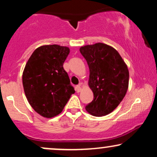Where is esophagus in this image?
<instances>
[{
    "mask_svg": "<svg viewBox=\"0 0 157 157\" xmlns=\"http://www.w3.org/2000/svg\"><path fill=\"white\" fill-rule=\"evenodd\" d=\"M81 89H82V88H81L80 85H79V86H76V91H77V93L80 92Z\"/></svg>",
    "mask_w": 157,
    "mask_h": 157,
    "instance_id": "1",
    "label": "esophagus"
}]
</instances>
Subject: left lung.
Wrapping results in <instances>:
<instances>
[{
  "label": "left lung",
  "mask_w": 157,
  "mask_h": 157,
  "mask_svg": "<svg viewBox=\"0 0 157 157\" xmlns=\"http://www.w3.org/2000/svg\"><path fill=\"white\" fill-rule=\"evenodd\" d=\"M80 52L89 66L88 83L94 94V100L86 110L93 116H105L125 96L129 82L128 66L114 48L102 43L81 46Z\"/></svg>",
  "instance_id": "1"
}]
</instances>
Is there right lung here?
Returning a JSON list of instances; mask_svg holds the SVG:
<instances>
[{"label": "right lung", "mask_w": 157, "mask_h": 157, "mask_svg": "<svg viewBox=\"0 0 157 157\" xmlns=\"http://www.w3.org/2000/svg\"><path fill=\"white\" fill-rule=\"evenodd\" d=\"M67 46L44 45L37 48L23 71V86L29 103L37 113L52 118L62 112L75 94L63 63Z\"/></svg>", "instance_id": "1"}]
</instances>
